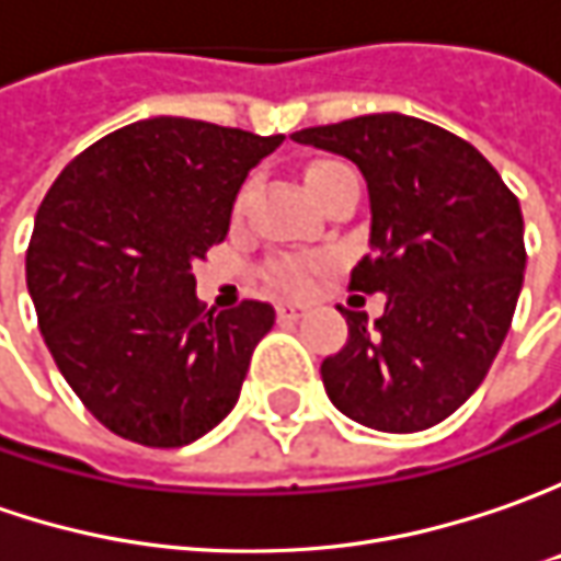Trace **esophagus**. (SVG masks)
<instances>
[{
    "label": "esophagus",
    "mask_w": 561,
    "mask_h": 561,
    "mask_svg": "<svg viewBox=\"0 0 561 561\" xmlns=\"http://www.w3.org/2000/svg\"><path fill=\"white\" fill-rule=\"evenodd\" d=\"M276 317H279L282 322H295V319L307 317V307L298 304V300H282L279 307H276Z\"/></svg>",
    "instance_id": "obj_1"
}]
</instances>
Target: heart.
Returning <instances> with one entry per match:
<instances>
[{"label":"heart","instance_id":"obj_1","mask_svg":"<svg viewBox=\"0 0 561 561\" xmlns=\"http://www.w3.org/2000/svg\"><path fill=\"white\" fill-rule=\"evenodd\" d=\"M339 161H317V164L307 167V188H313V185H319L332 170H339ZM248 185L242 188V195H239V207H242L244 202H248ZM310 270H313V263L307 261H279L276 266H273V279L279 282V285H285V288H304L307 282H310Z\"/></svg>","mask_w":561,"mask_h":561}]
</instances>
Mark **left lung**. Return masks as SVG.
I'll list each match as a JSON object with an SVG mask.
<instances>
[{"instance_id": "8db88e82", "label": "left lung", "mask_w": 561, "mask_h": 561, "mask_svg": "<svg viewBox=\"0 0 561 561\" xmlns=\"http://www.w3.org/2000/svg\"><path fill=\"white\" fill-rule=\"evenodd\" d=\"M354 161L369 188V254L351 291L385 313L341 310L351 339L322 359V385L347 419L410 435L456 413L484 381L525 279L522 207L491 161L440 126L366 114L291 133Z\"/></svg>"}]
</instances>
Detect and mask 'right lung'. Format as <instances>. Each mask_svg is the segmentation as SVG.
Returning <instances> with one entry per match:
<instances>
[{
  "instance_id": "add662e5",
  "label": "right lung",
  "mask_w": 561,
  "mask_h": 561,
  "mask_svg": "<svg viewBox=\"0 0 561 561\" xmlns=\"http://www.w3.org/2000/svg\"><path fill=\"white\" fill-rule=\"evenodd\" d=\"M285 136L151 117L89 146L51 183L27 248L39 332L107 432L183 447L236 407L276 310H207L192 263L229 232L251 167Z\"/></svg>"
}]
</instances>
